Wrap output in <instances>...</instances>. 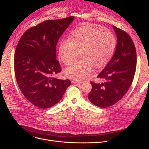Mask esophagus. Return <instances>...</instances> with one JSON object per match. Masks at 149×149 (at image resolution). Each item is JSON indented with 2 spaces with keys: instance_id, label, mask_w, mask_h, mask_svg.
I'll use <instances>...</instances> for the list:
<instances>
[{
  "instance_id": "1",
  "label": "esophagus",
  "mask_w": 149,
  "mask_h": 149,
  "mask_svg": "<svg viewBox=\"0 0 149 149\" xmlns=\"http://www.w3.org/2000/svg\"><path fill=\"white\" fill-rule=\"evenodd\" d=\"M83 81H78V80H73L72 81V83L74 84H79V83H82Z\"/></svg>"
}]
</instances>
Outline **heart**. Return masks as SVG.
<instances>
[{
    "label": "heart",
    "mask_w": 149,
    "mask_h": 149,
    "mask_svg": "<svg viewBox=\"0 0 149 149\" xmlns=\"http://www.w3.org/2000/svg\"><path fill=\"white\" fill-rule=\"evenodd\" d=\"M69 40H62L58 47L59 58L66 65L71 64L79 53L83 60L67 68L65 74L70 78L81 80L93 71L94 65L101 68L114 55L116 38L111 31H102L89 25L76 29Z\"/></svg>",
    "instance_id": "heart-1"
}]
</instances>
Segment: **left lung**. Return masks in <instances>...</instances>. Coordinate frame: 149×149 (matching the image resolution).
Returning a JSON list of instances; mask_svg holds the SVG:
<instances>
[{"mask_svg": "<svg viewBox=\"0 0 149 149\" xmlns=\"http://www.w3.org/2000/svg\"><path fill=\"white\" fill-rule=\"evenodd\" d=\"M118 38L116 49L111 60L97 78L103 83L91 82L92 89L88 95L93 104L106 108L120 100L131 86L136 73L137 54L132 38L125 32L113 26Z\"/></svg>", "mask_w": 149, "mask_h": 149, "instance_id": "obj_1", "label": "left lung"}]
</instances>
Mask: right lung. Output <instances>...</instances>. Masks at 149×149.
<instances>
[{"label":"right lung","instance_id":"right-lung-1","mask_svg":"<svg viewBox=\"0 0 149 149\" xmlns=\"http://www.w3.org/2000/svg\"><path fill=\"white\" fill-rule=\"evenodd\" d=\"M73 20L70 16L44 21L26 30L17 45L14 71L17 84L26 100L42 109L57 104L71 84L70 79L53 76L61 71L56 59V44Z\"/></svg>","mask_w":149,"mask_h":149}]
</instances>
